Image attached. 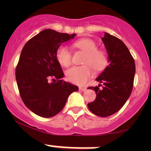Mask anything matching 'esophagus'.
I'll list each match as a JSON object with an SVG mask.
<instances>
[{
    "instance_id": "obj_1",
    "label": "esophagus",
    "mask_w": 151,
    "mask_h": 151,
    "mask_svg": "<svg viewBox=\"0 0 151 151\" xmlns=\"http://www.w3.org/2000/svg\"><path fill=\"white\" fill-rule=\"evenodd\" d=\"M79 90L82 91H85L87 90V88L85 87H82V88H79Z\"/></svg>"
}]
</instances>
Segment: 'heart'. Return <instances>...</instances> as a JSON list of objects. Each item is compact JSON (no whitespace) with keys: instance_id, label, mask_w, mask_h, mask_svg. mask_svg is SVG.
Listing matches in <instances>:
<instances>
[{"instance_id":"obj_1","label":"heart","mask_w":151,"mask_h":151,"mask_svg":"<svg viewBox=\"0 0 151 151\" xmlns=\"http://www.w3.org/2000/svg\"><path fill=\"white\" fill-rule=\"evenodd\" d=\"M75 47L85 53L82 66H73L66 71V78L69 82L76 85H84L91 76L92 70H101L107 63V57L104 51L98 50L97 45L93 40L84 38L75 43ZM56 59L62 66L68 67L71 64L72 55L69 49L64 45L58 47L56 51Z\"/></svg>"}]
</instances>
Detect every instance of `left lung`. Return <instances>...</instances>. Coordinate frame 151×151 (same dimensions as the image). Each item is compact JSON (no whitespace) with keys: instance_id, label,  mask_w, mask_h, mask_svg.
Here are the masks:
<instances>
[{"instance_id":"left-lung-1","label":"left lung","mask_w":151,"mask_h":151,"mask_svg":"<svg viewBox=\"0 0 151 151\" xmlns=\"http://www.w3.org/2000/svg\"><path fill=\"white\" fill-rule=\"evenodd\" d=\"M102 41L106 47L110 64L96 78L99 85L89 87L96 92V99L88 104L92 113L106 117L118 112L129 99L133 88L135 63L125 44L115 36L105 32Z\"/></svg>"}]
</instances>
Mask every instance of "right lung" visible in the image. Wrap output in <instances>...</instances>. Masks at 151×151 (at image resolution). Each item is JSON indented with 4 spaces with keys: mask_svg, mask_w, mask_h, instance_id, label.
<instances>
[{
    "mask_svg": "<svg viewBox=\"0 0 151 151\" xmlns=\"http://www.w3.org/2000/svg\"><path fill=\"white\" fill-rule=\"evenodd\" d=\"M76 34L45 29L26 42L16 69V79L22 101L36 115L50 118L59 113L68 97L78 88L62 79L56 59L58 47Z\"/></svg>",
    "mask_w": 151,
    "mask_h": 151,
    "instance_id": "obj_1",
    "label": "right lung"
}]
</instances>
